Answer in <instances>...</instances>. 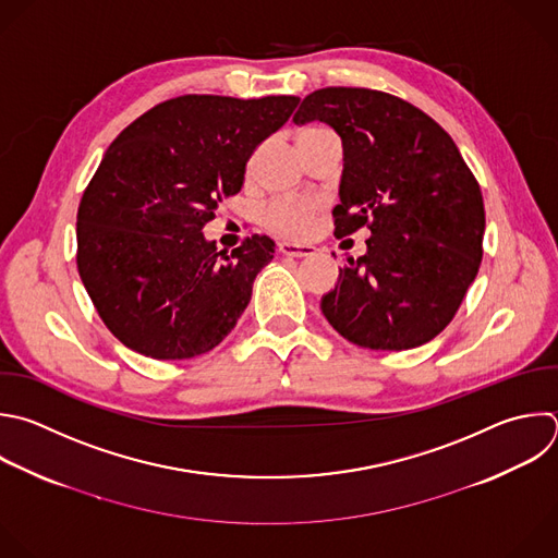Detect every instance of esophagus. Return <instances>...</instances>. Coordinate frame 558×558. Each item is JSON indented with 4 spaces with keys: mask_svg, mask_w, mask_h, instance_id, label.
I'll use <instances>...</instances> for the list:
<instances>
[{
    "mask_svg": "<svg viewBox=\"0 0 558 558\" xmlns=\"http://www.w3.org/2000/svg\"><path fill=\"white\" fill-rule=\"evenodd\" d=\"M280 254L284 256H293V258H306V256H313L315 254V247L313 245H298V243H280L278 245Z\"/></svg>",
    "mask_w": 558,
    "mask_h": 558,
    "instance_id": "obj_1",
    "label": "esophagus"
}]
</instances>
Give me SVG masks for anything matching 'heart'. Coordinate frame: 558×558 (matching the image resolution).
<instances>
[{
  "label": "heart",
  "mask_w": 558,
  "mask_h": 558,
  "mask_svg": "<svg viewBox=\"0 0 558 558\" xmlns=\"http://www.w3.org/2000/svg\"><path fill=\"white\" fill-rule=\"evenodd\" d=\"M317 131H324V129L308 126L298 135V140ZM322 208H324V202L315 195L278 197L263 208L260 223L274 234H280L287 239H304L313 232L315 219L322 213Z\"/></svg>",
  "instance_id": "obj_1"
}]
</instances>
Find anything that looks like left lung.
<instances>
[{
  "label": "left lung",
  "mask_w": 558,
  "mask_h": 558,
  "mask_svg": "<svg viewBox=\"0 0 558 558\" xmlns=\"http://www.w3.org/2000/svg\"><path fill=\"white\" fill-rule=\"evenodd\" d=\"M326 122L343 146L337 239L367 228L322 298L328 324L369 350H410L453 319L477 276L484 239L480 183L451 135L418 107L377 89L324 87L295 124Z\"/></svg>",
  "instance_id": "8db88e82"
}]
</instances>
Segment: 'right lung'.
<instances>
[{"label":"right lung","mask_w":558,"mask_h":558,"mask_svg":"<svg viewBox=\"0 0 558 558\" xmlns=\"http://www.w3.org/2000/svg\"><path fill=\"white\" fill-rule=\"evenodd\" d=\"M298 102L189 94L155 105L111 142L78 206L76 265L126 348L191 359L236 326L276 243L254 234L228 256L202 230Z\"/></svg>","instance_id":"right-lung-1"}]
</instances>
